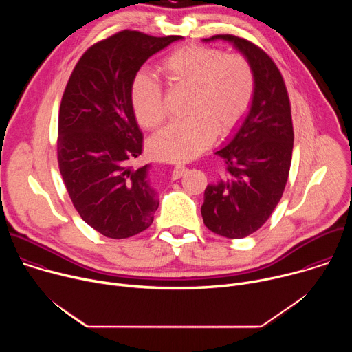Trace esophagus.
I'll list each match as a JSON object with an SVG mask.
<instances>
[{
  "instance_id": "1",
  "label": "esophagus",
  "mask_w": 352,
  "mask_h": 352,
  "mask_svg": "<svg viewBox=\"0 0 352 352\" xmlns=\"http://www.w3.org/2000/svg\"><path fill=\"white\" fill-rule=\"evenodd\" d=\"M185 167L184 166H175L174 167V170H173V178L174 179H178V178H181L182 177V174L185 173Z\"/></svg>"
}]
</instances>
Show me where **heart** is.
I'll use <instances>...</instances> for the list:
<instances>
[{"instance_id":"1","label":"heart","mask_w":352,"mask_h":352,"mask_svg":"<svg viewBox=\"0 0 352 352\" xmlns=\"http://www.w3.org/2000/svg\"><path fill=\"white\" fill-rule=\"evenodd\" d=\"M171 86L190 90L186 103L189 118L163 128L152 140V153L167 162H185L206 150L219 135L228 133L248 111L255 91V75L241 54H226L204 45H184L160 64ZM131 102L138 122L156 129L166 118L160 80L136 75Z\"/></svg>"}]
</instances>
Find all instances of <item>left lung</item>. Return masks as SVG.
I'll list each match as a JSON object with an SVG mask.
<instances>
[{"label": "left lung", "instance_id": "1", "mask_svg": "<svg viewBox=\"0 0 352 352\" xmlns=\"http://www.w3.org/2000/svg\"><path fill=\"white\" fill-rule=\"evenodd\" d=\"M224 40L249 61L255 75L250 109L216 155L227 164V178L209 184L200 209L205 226L226 238H245L272 216L283 196L294 146L289 97L273 60L256 44L232 34Z\"/></svg>", "mask_w": 352, "mask_h": 352}]
</instances>
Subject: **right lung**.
Wrapping results in <instances>:
<instances>
[{
	"label": "right lung",
	"instance_id": "right-lung-1",
	"mask_svg": "<svg viewBox=\"0 0 352 352\" xmlns=\"http://www.w3.org/2000/svg\"><path fill=\"white\" fill-rule=\"evenodd\" d=\"M179 36L122 30L93 44L75 65L58 116L60 173L82 220L107 238L122 239L152 226L159 195L142 155L131 89L140 67Z\"/></svg>",
	"mask_w": 352,
	"mask_h": 352
}]
</instances>
